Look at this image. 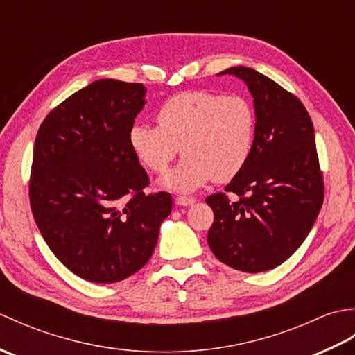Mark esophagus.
<instances>
[{"mask_svg": "<svg viewBox=\"0 0 355 355\" xmlns=\"http://www.w3.org/2000/svg\"><path fill=\"white\" fill-rule=\"evenodd\" d=\"M175 202L178 206H191L195 202V198L192 197H184V195H180V197L175 198Z\"/></svg>", "mask_w": 355, "mask_h": 355, "instance_id": "esophagus-1", "label": "esophagus"}]
</instances>
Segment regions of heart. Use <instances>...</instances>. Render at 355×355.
<instances>
[{
    "label": "heart",
    "mask_w": 355,
    "mask_h": 355,
    "mask_svg": "<svg viewBox=\"0 0 355 355\" xmlns=\"http://www.w3.org/2000/svg\"><path fill=\"white\" fill-rule=\"evenodd\" d=\"M157 126L137 122L128 141L141 166L162 173L180 153L183 160L162 186L193 191L215 178L229 182L245 168L254 145L252 103L238 94L197 89L171 97L157 111Z\"/></svg>",
    "instance_id": "obj_1"
}]
</instances>
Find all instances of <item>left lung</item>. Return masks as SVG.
<instances>
[{
    "mask_svg": "<svg viewBox=\"0 0 355 355\" xmlns=\"http://www.w3.org/2000/svg\"><path fill=\"white\" fill-rule=\"evenodd\" d=\"M220 74L243 79L254 102L250 160L225 192L209 195L210 250L235 270L259 273L297 250L318 218L325 186L310 114L293 93L248 67ZM227 193L236 195L229 200Z\"/></svg>",
    "mask_w": 355,
    "mask_h": 355,
    "instance_id": "8db88e82",
    "label": "left lung"
}]
</instances>
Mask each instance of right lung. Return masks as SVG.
Listing matches in <instances>:
<instances>
[{
    "label": "right lung",
    "instance_id": "right-lung-1",
    "mask_svg": "<svg viewBox=\"0 0 355 355\" xmlns=\"http://www.w3.org/2000/svg\"><path fill=\"white\" fill-rule=\"evenodd\" d=\"M145 93L143 84L96 80L53 108L36 134L33 218L56 258L89 282L139 271L172 210L171 193H145L149 177L128 141Z\"/></svg>",
    "mask_w": 355,
    "mask_h": 355
}]
</instances>
